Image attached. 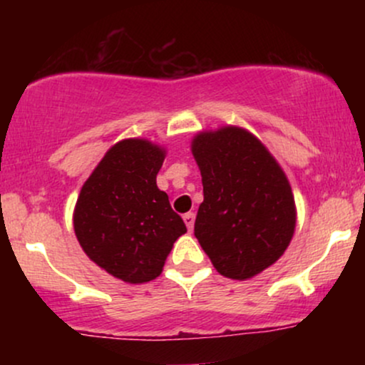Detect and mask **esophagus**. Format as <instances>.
I'll return each instance as SVG.
<instances>
[{"label": "esophagus", "mask_w": 365, "mask_h": 365, "mask_svg": "<svg viewBox=\"0 0 365 365\" xmlns=\"http://www.w3.org/2000/svg\"><path fill=\"white\" fill-rule=\"evenodd\" d=\"M183 221H185L188 232H192V230H194V223H195V215L194 212H187V215L183 216Z\"/></svg>", "instance_id": "obj_1"}]
</instances>
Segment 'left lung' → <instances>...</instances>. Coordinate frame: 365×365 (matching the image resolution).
Wrapping results in <instances>:
<instances>
[{
	"mask_svg": "<svg viewBox=\"0 0 365 365\" xmlns=\"http://www.w3.org/2000/svg\"><path fill=\"white\" fill-rule=\"evenodd\" d=\"M190 150L204 187L195 238L225 278H254L282 257L295 233L290 182L266 145L237 125L195 133Z\"/></svg>",
	"mask_w": 365,
	"mask_h": 365,
	"instance_id": "8db88e82",
	"label": "left lung"
}]
</instances>
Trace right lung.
<instances>
[{
	"label": "right lung",
	"instance_id": "add662e5",
	"mask_svg": "<svg viewBox=\"0 0 365 365\" xmlns=\"http://www.w3.org/2000/svg\"><path fill=\"white\" fill-rule=\"evenodd\" d=\"M166 149L153 140L123 139L106 150L82 185L73 230L87 257L130 284L156 279L187 226L156 177Z\"/></svg>",
	"mask_w": 365,
	"mask_h": 365
}]
</instances>
